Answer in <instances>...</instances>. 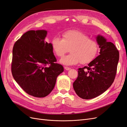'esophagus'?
Masks as SVG:
<instances>
[{
    "instance_id": "34e87169",
    "label": "esophagus",
    "mask_w": 127,
    "mask_h": 127,
    "mask_svg": "<svg viewBox=\"0 0 127 127\" xmlns=\"http://www.w3.org/2000/svg\"><path fill=\"white\" fill-rule=\"evenodd\" d=\"M64 68L65 69H66V70H69L70 69V68L68 67H64Z\"/></svg>"
}]
</instances>
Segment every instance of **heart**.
<instances>
[{
  "instance_id": "1",
  "label": "heart",
  "mask_w": 127,
  "mask_h": 127,
  "mask_svg": "<svg viewBox=\"0 0 127 127\" xmlns=\"http://www.w3.org/2000/svg\"><path fill=\"white\" fill-rule=\"evenodd\" d=\"M63 39L53 37L51 46L53 52L58 57H63L70 51V55L63 57L60 63L74 65L90 63L97 56L98 44L95 40L90 39L87 34L78 30H70L63 34Z\"/></svg>"
}]
</instances>
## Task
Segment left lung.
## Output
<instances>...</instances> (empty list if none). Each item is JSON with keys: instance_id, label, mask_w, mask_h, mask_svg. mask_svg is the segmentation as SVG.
<instances>
[{"instance_id": "left-lung-1", "label": "left lung", "mask_w": 127, "mask_h": 127, "mask_svg": "<svg viewBox=\"0 0 127 127\" xmlns=\"http://www.w3.org/2000/svg\"><path fill=\"white\" fill-rule=\"evenodd\" d=\"M100 51L88 66L78 69V75L73 83L79 97L88 99L100 95L111 86L117 73L119 53L116 46L101 35L96 36Z\"/></svg>"}]
</instances>
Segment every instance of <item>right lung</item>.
Returning a JSON list of instances; mask_svg holds the SVG:
<instances>
[{"label": "right lung", "instance_id": "right-lung-1", "mask_svg": "<svg viewBox=\"0 0 127 127\" xmlns=\"http://www.w3.org/2000/svg\"><path fill=\"white\" fill-rule=\"evenodd\" d=\"M47 34L46 30L29 31L13 49V77L26 93L36 97L50 93L57 77L64 71L62 65L55 63L51 43L45 41Z\"/></svg>", "mask_w": 127, "mask_h": 127}]
</instances>
